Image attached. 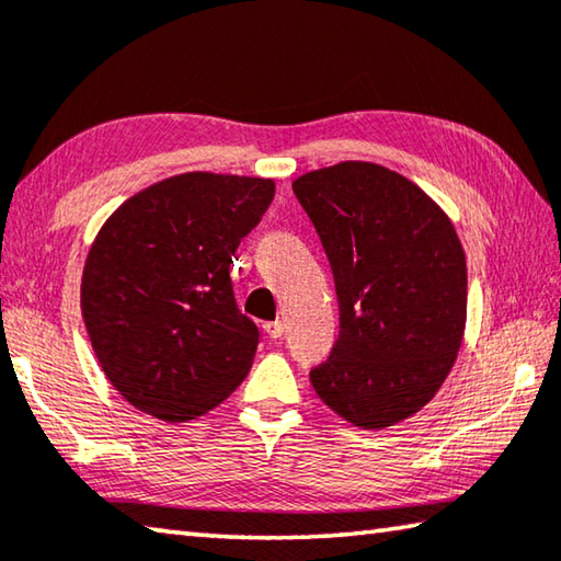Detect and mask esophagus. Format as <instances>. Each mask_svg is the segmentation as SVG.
I'll return each instance as SVG.
<instances>
[{"label": "esophagus", "mask_w": 561, "mask_h": 561, "mask_svg": "<svg viewBox=\"0 0 561 561\" xmlns=\"http://www.w3.org/2000/svg\"><path fill=\"white\" fill-rule=\"evenodd\" d=\"M284 329H287V327H284V321H270V324H264V331H267V336L270 339H282V334H284Z\"/></svg>", "instance_id": "34e87169"}]
</instances>
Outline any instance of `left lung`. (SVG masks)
Returning <instances> with one entry per match:
<instances>
[{"label": "left lung", "instance_id": "1", "mask_svg": "<svg viewBox=\"0 0 561 561\" xmlns=\"http://www.w3.org/2000/svg\"><path fill=\"white\" fill-rule=\"evenodd\" d=\"M334 272L339 339L311 368L331 411L381 431L438 393L460 351L468 267L455 227L411 180L346 160L291 183Z\"/></svg>", "mask_w": 561, "mask_h": 561}]
</instances>
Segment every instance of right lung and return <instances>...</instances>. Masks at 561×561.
<instances>
[{
    "mask_svg": "<svg viewBox=\"0 0 561 561\" xmlns=\"http://www.w3.org/2000/svg\"><path fill=\"white\" fill-rule=\"evenodd\" d=\"M274 197L264 178L183 173L140 190L93 240L81 314L130 405L168 423L213 411L250 374L260 329L230 264Z\"/></svg>",
    "mask_w": 561,
    "mask_h": 561,
    "instance_id": "add662e5",
    "label": "right lung"
}]
</instances>
